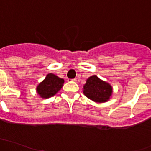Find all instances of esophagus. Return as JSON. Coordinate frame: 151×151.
I'll return each mask as SVG.
<instances>
[{
  "instance_id": "1",
  "label": "esophagus",
  "mask_w": 151,
  "mask_h": 151,
  "mask_svg": "<svg viewBox=\"0 0 151 151\" xmlns=\"http://www.w3.org/2000/svg\"><path fill=\"white\" fill-rule=\"evenodd\" d=\"M71 80V81L76 82V81H77V79H76V78H74V79H72V80Z\"/></svg>"
}]
</instances>
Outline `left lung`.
Listing matches in <instances>:
<instances>
[{
  "label": "left lung",
  "instance_id": "left-lung-1",
  "mask_svg": "<svg viewBox=\"0 0 151 151\" xmlns=\"http://www.w3.org/2000/svg\"><path fill=\"white\" fill-rule=\"evenodd\" d=\"M112 88L106 82L102 81L96 75L87 80L84 85L83 93L90 99L96 102H105L112 95Z\"/></svg>",
  "mask_w": 151,
  "mask_h": 151
}]
</instances>
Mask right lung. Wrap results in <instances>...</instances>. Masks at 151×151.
<instances>
[{
  "label": "right lung",
  "mask_w": 151,
  "mask_h": 151,
  "mask_svg": "<svg viewBox=\"0 0 151 151\" xmlns=\"http://www.w3.org/2000/svg\"><path fill=\"white\" fill-rule=\"evenodd\" d=\"M64 80L53 74H47L45 80L37 86L36 91L42 98L47 99L53 96L63 87Z\"/></svg>",
  "instance_id": "add662e5"
}]
</instances>
